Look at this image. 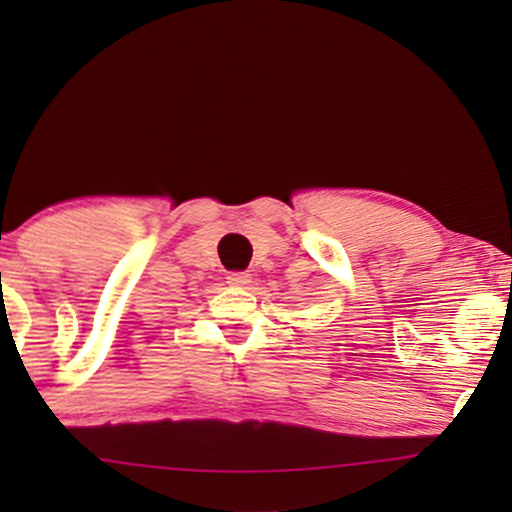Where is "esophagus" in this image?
Returning a JSON list of instances; mask_svg holds the SVG:
<instances>
[{"label": "esophagus", "mask_w": 512, "mask_h": 512, "mask_svg": "<svg viewBox=\"0 0 512 512\" xmlns=\"http://www.w3.org/2000/svg\"><path fill=\"white\" fill-rule=\"evenodd\" d=\"M228 284L240 286V289H247V286L251 284V275H249V272H230Z\"/></svg>", "instance_id": "1"}]
</instances>
